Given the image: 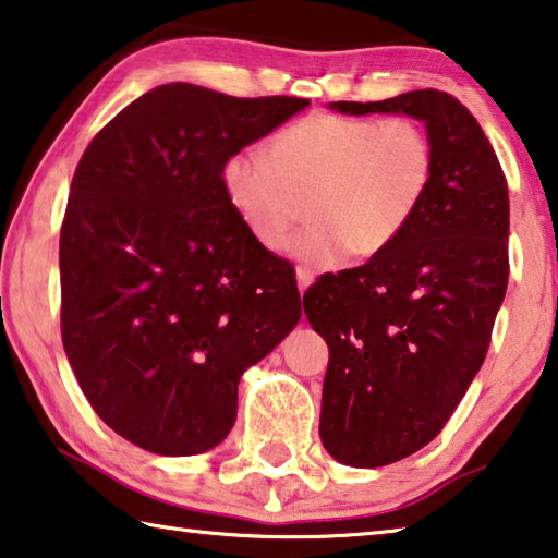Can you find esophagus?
Listing matches in <instances>:
<instances>
[{
	"mask_svg": "<svg viewBox=\"0 0 558 558\" xmlns=\"http://www.w3.org/2000/svg\"><path fill=\"white\" fill-rule=\"evenodd\" d=\"M295 278H298V288H300V293H305L307 286H311V282L315 280V272H313V270H307V268H303V265H300V268L295 270Z\"/></svg>",
	"mask_w": 558,
	"mask_h": 558,
	"instance_id": "34e87169",
	"label": "esophagus"
}]
</instances>
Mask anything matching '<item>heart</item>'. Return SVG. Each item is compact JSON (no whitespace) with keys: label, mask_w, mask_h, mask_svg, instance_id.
<instances>
[{"label":"heart","mask_w":558,"mask_h":558,"mask_svg":"<svg viewBox=\"0 0 558 558\" xmlns=\"http://www.w3.org/2000/svg\"><path fill=\"white\" fill-rule=\"evenodd\" d=\"M435 144L410 117L315 111L278 131L270 151L241 148L220 168L226 198L255 241L315 270L344 253L369 260L400 241L435 181Z\"/></svg>","instance_id":"b5f03b06"}]
</instances>
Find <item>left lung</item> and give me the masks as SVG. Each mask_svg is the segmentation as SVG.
<instances>
[{
	"mask_svg": "<svg viewBox=\"0 0 558 558\" xmlns=\"http://www.w3.org/2000/svg\"><path fill=\"white\" fill-rule=\"evenodd\" d=\"M352 117L407 113L435 144V181L400 241L303 295L330 348L320 439L348 466H385L435 439L492 342L509 282V189L489 138L437 88L335 101Z\"/></svg>",
	"mask_w": 558,
	"mask_h": 558,
	"instance_id": "obj_1",
	"label": "left lung"
}]
</instances>
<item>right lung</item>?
<instances>
[{
  "instance_id": "obj_1",
  "label": "right lung",
  "mask_w": 558,
  "mask_h": 558,
  "mask_svg": "<svg viewBox=\"0 0 558 558\" xmlns=\"http://www.w3.org/2000/svg\"><path fill=\"white\" fill-rule=\"evenodd\" d=\"M311 104L163 84L78 161L59 241L61 340L88 404L146 452L201 454L238 383L300 320L295 270L247 233L220 168Z\"/></svg>"
}]
</instances>
